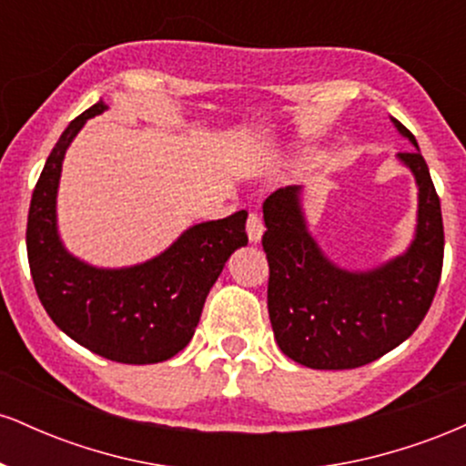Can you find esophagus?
Segmentation results:
<instances>
[{
  "label": "esophagus",
  "instance_id": "obj_1",
  "mask_svg": "<svg viewBox=\"0 0 466 466\" xmlns=\"http://www.w3.org/2000/svg\"><path fill=\"white\" fill-rule=\"evenodd\" d=\"M263 232H265L263 218H260L258 212H249V217H248V237H249V240L258 243L260 237H263Z\"/></svg>",
  "mask_w": 466,
  "mask_h": 466
}]
</instances>
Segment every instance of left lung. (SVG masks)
<instances>
[{
    "label": "left lung",
    "instance_id": "obj_1",
    "mask_svg": "<svg viewBox=\"0 0 466 466\" xmlns=\"http://www.w3.org/2000/svg\"><path fill=\"white\" fill-rule=\"evenodd\" d=\"M394 125L419 147L399 120ZM399 157L419 184V228L408 254L374 271L350 274L326 260L304 226L300 188H278L263 203L271 329L280 350L302 366H366L403 344L434 302L445 254L441 199L422 155Z\"/></svg>",
    "mask_w": 466,
    "mask_h": 466
}]
</instances>
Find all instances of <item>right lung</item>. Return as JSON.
Returning a JSON list of instances; mask_svg holds the SVG:
<instances>
[{
	"label": "right lung",
	"instance_id": "obj_1",
	"mask_svg": "<svg viewBox=\"0 0 466 466\" xmlns=\"http://www.w3.org/2000/svg\"><path fill=\"white\" fill-rule=\"evenodd\" d=\"M105 109L100 100L74 117L41 170L25 229L32 282L52 322L85 349L117 363L166 361L188 346L229 254L248 245V212L199 223L129 269H96L69 256L56 234L61 164L74 136Z\"/></svg>",
	"mask_w": 466,
	"mask_h": 466
}]
</instances>
